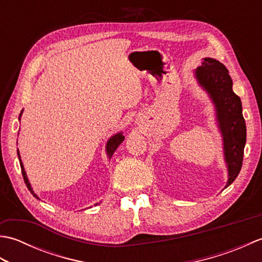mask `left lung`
<instances>
[{
  "label": "left lung",
  "mask_w": 262,
  "mask_h": 262,
  "mask_svg": "<svg viewBox=\"0 0 262 262\" xmlns=\"http://www.w3.org/2000/svg\"><path fill=\"white\" fill-rule=\"evenodd\" d=\"M200 85L207 91L216 105L217 120L224 140L225 161L229 169L226 187L236 179L243 162L247 141L246 121L242 116L241 100L232 90V80L225 66L214 58H204L196 70Z\"/></svg>",
  "instance_id": "left-lung-1"
}]
</instances>
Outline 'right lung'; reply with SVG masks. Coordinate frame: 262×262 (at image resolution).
Here are the masks:
<instances>
[{"instance_id":"right-lung-1","label":"right lung","mask_w":262,"mask_h":262,"mask_svg":"<svg viewBox=\"0 0 262 262\" xmlns=\"http://www.w3.org/2000/svg\"><path fill=\"white\" fill-rule=\"evenodd\" d=\"M20 115H21V114H20ZM124 138H125V137L121 135V133H119V134H116L115 136L111 137L110 140L108 141V143H107V154H108V157H109V158L113 157V154L115 153L116 148L120 145V144L122 143V141H124ZM18 157H19L20 166H21V171H22V176H24V180H25L26 186H27V188H28V189H29L30 192L33 194V197H36L37 199H39L37 194L32 191V188H31V186H30V183H29V181H28V178H27V174H26V171H25V168H24V164H22V162H21V158H20L19 151H18Z\"/></svg>"}]
</instances>
